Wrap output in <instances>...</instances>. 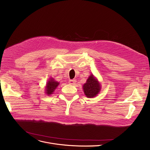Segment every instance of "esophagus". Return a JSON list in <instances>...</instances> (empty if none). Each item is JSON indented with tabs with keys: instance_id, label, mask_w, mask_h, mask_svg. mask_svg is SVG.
Returning <instances> with one entry per match:
<instances>
[{
	"instance_id": "1",
	"label": "esophagus",
	"mask_w": 150,
	"mask_h": 150,
	"mask_svg": "<svg viewBox=\"0 0 150 150\" xmlns=\"http://www.w3.org/2000/svg\"><path fill=\"white\" fill-rule=\"evenodd\" d=\"M76 80H69V84H75L76 83Z\"/></svg>"
}]
</instances>
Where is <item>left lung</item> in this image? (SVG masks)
<instances>
[{"label": "left lung", "instance_id": "left-lung-1", "mask_svg": "<svg viewBox=\"0 0 150 150\" xmlns=\"http://www.w3.org/2000/svg\"><path fill=\"white\" fill-rule=\"evenodd\" d=\"M84 94L88 98H93L96 97L100 92V84L93 74H91L86 82L83 86Z\"/></svg>", "mask_w": 150, "mask_h": 150}]
</instances>
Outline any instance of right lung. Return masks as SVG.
Here are the masks:
<instances>
[{"instance_id": "1", "label": "right lung", "mask_w": 150, "mask_h": 150, "mask_svg": "<svg viewBox=\"0 0 150 150\" xmlns=\"http://www.w3.org/2000/svg\"><path fill=\"white\" fill-rule=\"evenodd\" d=\"M59 84V82L55 81L53 78H50V80L47 83V86L45 88V93L48 96L53 94L54 91Z\"/></svg>"}]
</instances>
